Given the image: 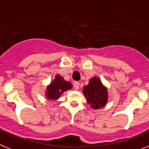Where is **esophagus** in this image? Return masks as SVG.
<instances>
[{
	"label": "esophagus",
	"instance_id": "obj_1",
	"mask_svg": "<svg viewBox=\"0 0 149 149\" xmlns=\"http://www.w3.org/2000/svg\"><path fill=\"white\" fill-rule=\"evenodd\" d=\"M79 82H75L74 84H73V86H74V88L76 90H78L79 88Z\"/></svg>",
	"mask_w": 149,
	"mask_h": 149
}]
</instances>
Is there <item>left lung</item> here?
Returning <instances> with one entry per match:
<instances>
[{"label": "left lung", "mask_w": 149, "mask_h": 149, "mask_svg": "<svg viewBox=\"0 0 149 149\" xmlns=\"http://www.w3.org/2000/svg\"><path fill=\"white\" fill-rule=\"evenodd\" d=\"M83 94L88 103L94 109L102 108L107 102V88L97 77L90 79L89 83L83 88Z\"/></svg>", "instance_id": "1"}]
</instances>
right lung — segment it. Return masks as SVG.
I'll list each match as a JSON object with an SVG mask.
<instances>
[{
  "label": "right lung",
  "instance_id": "1",
  "mask_svg": "<svg viewBox=\"0 0 149 149\" xmlns=\"http://www.w3.org/2000/svg\"><path fill=\"white\" fill-rule=\"evenodd\" d=\"M71 88H72V84L70 82L64 81L63 77L57 75L54 80L51 82L49 86H47L46 96L48 99H58L61 94L67 90L70 89Z\"/></svg>",
  "mask_w": 149,
  "mask_h": 149
}]
</instances>
